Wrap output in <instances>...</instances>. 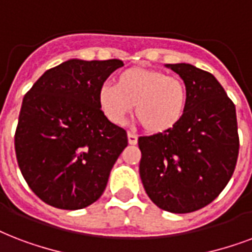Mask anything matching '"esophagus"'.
Wrapping results in <instances>:
<instances>
[{"instance_id":"esophagus-1","label":"esophagus","mask_w":252,"mask_h":252,"mask_svg":"<svg viewBox=\"0 0 252 252\" xmlns=\"http://www.w3.org/2000/svg\"><path fill=\"white\" fill-rule=\"evenodd\" d=\"M128 143H129L130 145H136V144H137V136L134 133H132V132H128Z\"/></svg>"}]
</instances>
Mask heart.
<instances>
[{
	"label": "heart",
	"mask_w": 252,
	"mask_h": 252,
	"mask_svg": "<svg viewBox=\"0 0 252 252\" xmlns=\"http://www.w3.org/2000/svg\"><path fill=\"white\" fill-rule=\"evenodd\" d=\"M188 103L181 79L162 71L130 67L116 76L115 86L97 91L101 112L115 126L124 124L134 104V113L149 133H162L177 126Z\"/></svg>",
	"instance_id": "heart-1"
}]
</instances>
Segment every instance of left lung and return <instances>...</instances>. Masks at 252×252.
Returning <instances> with one entry per match:
<instances>
[{"label": "left lung", "instance_id": "left-lung-1", "mask_svg": "<svg viewBox=\"0 0 252 252\" xmlns=\"http://www.w3.org/2000/svg\"><path fill=\"white\" fill-rule=\"evenodd\" d=\"M184 80L188 103L177 126L139 137L140 177L148 197L162 210L185 214L220 194L239 153L235 105L214 75L166 64Z\"/></svg>", "mask_w": 252, "mask_h": 252}]
</instances>
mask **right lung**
Returning a JSON list of instances; mask_svg holds the SVG:
<instances>
[{
  "instance_id": "right-lung-1",
  "label": "right lung",
  "mask_w": 252,
  "mask_h": 252,
  "mask_svg": "<svg viewBox=\"0 0 252 252\" xmlns=\"http://www.w3.org/2000/svg\"><path fill=\"white\" fill-rule=\"evenodd\" d=\"M122 66L119 59H70L25 95L15 156L29 188L50 206L78 210L103 194L128 137L103 115L97 91Z\"/></svg>"
}]
</instances>
